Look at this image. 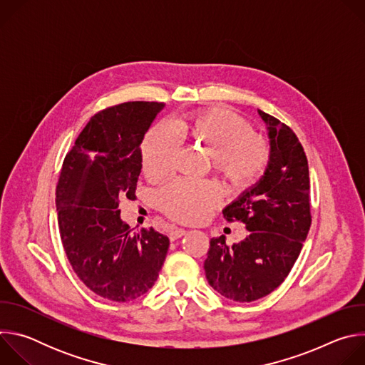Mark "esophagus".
I'll return each mask as SVG.
<instances>
[{"mask_svg": "<svg viewBox=\"0 0 365 365\" xmlns=\"http://www.w3.org/2000/svg\"><path fill=\"white\" fill-rule=\"evenodd\" d=\"M186 232H187V231H186V230H183V228H175L173 231H170L169 238H170L172 241H175V240H178V238L183 237Z\"/></svg>", "mask_w": 365, "mask_h": 365, "instance_id": "1", "label": "esophagus"}]
</instances>
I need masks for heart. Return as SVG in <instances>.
Wrapping results in <instances>:
<instances>
[{"label": "heart", "instance_id": "1", "mask_svg": "<svg viewBox=\"0 0 365 365\" xmlns=\"http://www.w3.org/2000/svg\"><path fill=\"white\" fill-rule=\"evenodd\" d=\"M178 137L212 155L214 169L238 189L250 186L269 162L266 140L251 133L245 120L227 110H210L179 117L172 128L160 124L148 131L141 145V166L147 178L160 179L170 172ZM220 197L218 186L206 180L176 179L158 193L160 210L180 222L205 220Z\"/></svg>", "mask_w": 365, "mask_h": 365}]
</instances>
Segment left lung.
I'll return each instance as SVG.
<instances>
[{
  "mask_svg": "<svg viewBox=\"0 0 365 365\" xmlns=\"http://www.w3.org/2000/svg\"><path fill=\"white\" fill-rule=\"evenodd\" d=\"M266 124L270 151L263 176L227 205L228 221L250 234L227 245L211 240L205 274L218 293L235 302L262 299L290 273L310 228L309 168L296 134L277 118L257 110Z\"/></svg>",
  "mask_w": 365,
  "mask_h": 365,
  "instance_id": "left-lung-1",
  "label": "left lung"
}]
</instances>
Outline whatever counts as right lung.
I'll use <instances>...</instances> for the list:
<instances>
[{"mask_svg": "<svg viewBox=\"0 0 365 365\" xmlns=\"http://www.w3.org/2000/svg\"><path fill=\"white\" fill-rule=\"evenodd\" d=\"M163 108L124 102L95 114L66 154L56 189L61 238L88 289L113 302L147 293L159 277L169 238L153 228L133 232L120 199L135 197L141 141Z\"/></svg>", "mask_w": 365, "mask_h": 365, "instance_id": "1", "label": "right lung"}]
</instances>
